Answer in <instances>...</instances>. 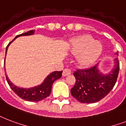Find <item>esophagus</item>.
Here are the masks:
<instances>
[{
    "instance_id": "1",
    "label": "esophagus",
    "mask_w": 126,
    "mask_h": 126,
    "mask_svg": "<svg viewBox=\"0 0 126 126\" xmlns=\"http://www.w3.org/2000/svg\"><path fill=\"white\" fill-rule=\"evenodd\" d=\"M71 74V69H68V68H66L65 69L63 70V76L65 77V76H67V75H69Z\"/></svg>"
}]
</instances>
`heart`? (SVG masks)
Returning <instances> with one entry per match:
<instances>
[{"label": "heart", "mask_w": 126, "mask_h": 126, "mask_svg": "<svg viewBox=\"0 0 126 126\" xmlns=\"http://www.w3.org/2000/svg\"><path fill=\"white\" fill-rule=\"evenodd\" d=\"M71 51L74 55H79L77 61L79 65L87 67L100 55L102 45L100 42L94 41L90 35H81L72 41Z\"/></svg>", "instance_id": "heart-1"}]
</instances>
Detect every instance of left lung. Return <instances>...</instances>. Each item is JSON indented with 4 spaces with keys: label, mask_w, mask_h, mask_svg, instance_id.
I'll return each instance as SVG.
<instances>
[{
    "label": "left lung",
    "mask_w": 126,
    "mask_h": 126,
    "mask_svg": "<svg viewBox=\"0 0 126 126\" xmlns=\"http://www.w3.org/2000/svg\"><path fill=\"white\" fill-rule=\"evenodd\" d=\"M114 63V69L106 75L98 71V64L88 69L77 70L73 73L76 81L71 89L72 96L81 103H94L105 97L113 89L118 76V57Z\"/></svg>",
    "instance_id": "8db88e82"
}]
</instances>
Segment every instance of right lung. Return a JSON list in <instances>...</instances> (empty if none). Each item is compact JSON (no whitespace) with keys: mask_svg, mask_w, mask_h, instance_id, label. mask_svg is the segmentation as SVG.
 I'll use <instances>...</instances> for the list:
<instances>
[{"mask_svg":"<svg viewBox=\"0 0 126 126\" xmlns=\"http://www.w3.org/2000/svg\"><path fill=\"white\" fill-rule=\"evenodd\" d=\"M34 30H30L27 32L26 33H21L20 35H16V37L12 40V42H10L8 44L6 47V54L7 51L8 47V46L13 41H14L16 37L21 36V35H30L32 34H33ZM62 71H55L53 72L50 75L46 77V79L44 80V81L42 82L40 85H38L37 86L30 88V89H21L19 87H17L14 84H13L12 82H10L7 77V75L6 76V80L8 83L9 84L10 87L12 89V90L18 95V96L23 100H27V101L30 102H38L46 98L47 96H49L51 91V87H52L53 83L54 82L55 80L59 79L61 78L62 75ZM6 75V74H5Z\"/></svg>","mask_w":126,"mask_h":126,"instance_id":"obj_1","label":"right lung"}]
</instances>
